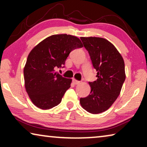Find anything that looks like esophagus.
<instances>
[{
	"instance_id": "obj_1",
	"label": "esophagus",
	"mask_w": 147,
	"mask_h": 147,
	"mask_svg": "<svg viewBox=\"0 0 147 147\" xmlns=\"http://www.w3.org/2000/svg\"><path fill=\"white\" fill-rule=\"evenodd\" d=\"M72 82H73V83L74 84H80V81H78V80H75V79H73L72 80Z\"/></svg>"
}]
</instances>
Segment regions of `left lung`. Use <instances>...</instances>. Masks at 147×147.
I'll list each match as a JSON object with an SVG mask.
<instances>
[{"instance_id": "8db88e82", "label": "left lung", "mask_w": 147, "mask_h": 147, "mask_svg": "<svg viewBox=\"0 0 147 147\" xmlns=\"http://www.w3.org/2000/svg\"><path fill=\"white\" fill-rule=\"evenodd\" d=\"M80 39L97 71V80L89 82L90 94L87 97L80 98V104L90 113H102L117 99L125 81L123 58L116 48L104 38Z\"/></svg>"}]
</instances>
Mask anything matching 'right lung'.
<instances>
[{"instance_id":"right-lung-1","label":"right lung","mask_w":147,"mask_h":147,"mask_svg":"<svg viewBox=\"0 0 147 147\" xmlns=\"http://www.w3.org/2000/svg\"><path fill=\"white\" fill-rule=\"evenodd\" d=\"M82 47L78 37L59 34L48 37L31 50L24 68V79L26 91L37 107L48 110L61 102L71 80L56 70L65 67L70 52Z\"/></svg>"}]
</instances>
